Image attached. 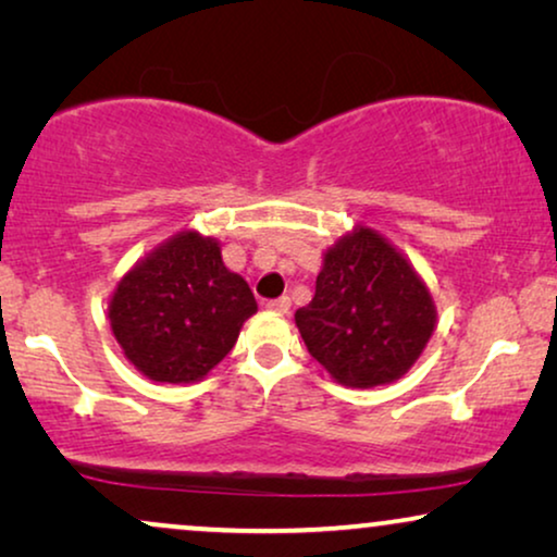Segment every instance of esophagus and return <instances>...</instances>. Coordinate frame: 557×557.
<instances>
[{
  "instance_id": "esophagus-1",
  "label": "esophagus",
  "mask_w": 557,
  "mask_h": 557,
  "mask_svg": "<svg viewBox=\"0 0 557 557\" xmlns=\"http://www.w3.org/2000/svg\"><path fill=\"white\" fill-rule=\"evenodd\" d=\"M265 307L276 311V314H288V309H292V299H288V296H278V299H271Z\"/></svg>"
}]
</instances>
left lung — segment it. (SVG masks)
I'll list each match as a JSON object with an SVG mask.
<instances>
[{"mask_svg": "<svg viewBox=\"0 0 557 557\" xmlns=\"http://www.w3.org/2000/svg\"><path fill=\"white\" fill-rule=\"evenodd\" d=\"M294 319L309 355L337 383L364 391L413 368L436 326V304L391 240L357 225L324 250L314 299Z\"/></svg>", "mask_w": 557, "mask_h": 557, "instance_id": "left-lung-1", "label": "left lung"}]
</instances>
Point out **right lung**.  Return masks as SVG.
Masks as SVG:
<instances>
[{"mask_svg":"<svg viewBox=\"0 0 557 557\" xmlns=\"http://www.w3.org/2000/svg\"><path fill=\"white\" fill-rule=\"evenodd\" d=\"M258 311L246 278L220 243L182 231L132 265L109 301L111 332L126 360L154 383L202 380Z\"/></svg>","mask_w":557,"mask_h":557,"instance_id":"obj_1","label":"right lung"}]
</instances>
